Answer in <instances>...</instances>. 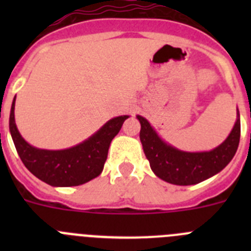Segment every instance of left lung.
Listing matches in <instances>:
<instances>
[{
    "instance_id": "1",
    "label": "left lung",
    "mask_w": 251,
    "mask_h": 251,
    "mask_svg": "<svg viewBox=\"0 0 251 251\" xmlns=\"http://www.w3.org/2000/svg\"><path fill=\"white\" fill-rule=\"evenodd\" d=\"M141 123L143 151L157 177L172 185L188 186L200 183L219 174L227 166L238 150L240 141V115L229 137L219 147L208 152H185L167 145L159 138L146 118L137 115Z\"/></svg>"
}]
</instances>
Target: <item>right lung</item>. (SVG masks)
<instances>
[{
	"label": "right lung",
	"mask_w": 251,
	"mask_h": 251,
	"mask_svg": "<svg viewBox=\"0 0 251 251\" xmlns=\"http://www.w3.org/2000/svg\"><path fill=\"white\" fill-rule=\"evenodd\" d=\"M15 99L10 113V132L20 158L34 176L56 187L79 186L98 177L108 157L110 142L129 117L121 115L110 119L86 141L68 150H40L28 145L17 129Z\"/></svg>",
	"instance_id": "1"
}]
</instances>
